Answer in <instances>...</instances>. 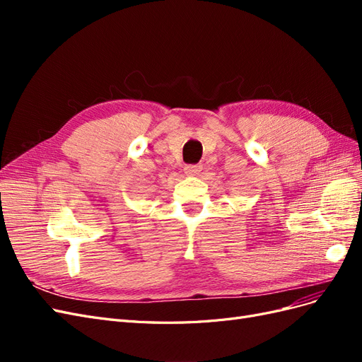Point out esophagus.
<instances>
[{
  "mask_svg": "<svg viewBox=\"0 0 362 362\" xmlns=\"http://www.w3.org/2000/svg\"><path fill=\"white\" fill-rule=\"evenodd\" d=\"M202 166H199V164H187V166L184 168L185 170V175H190V177H194V175H199Z\"/></svg>",
  "mask_w": 362,
  "mask_h": 362,
  "instance_id": "esophagus-1",
  "label": "esophagus"
}]
</instances>
